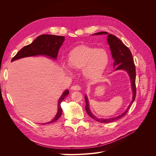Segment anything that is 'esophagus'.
<instances>
[{"label":"esophagus","instance_id":"34e87169","mask_svg":"<svg viewBox=\"0 0 156 156\" xmlns=\"http://www.w3.org/2000/svg\"><path fill=\"white\" fill-rule=\"evenodd\" d=\"M72 90H81V87L78 85H74L73 87H72Z\"/></svg>","mask_w":156,"mask_h":156}]
</instances>
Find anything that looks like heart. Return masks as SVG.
Here are the masks:
<instances>
[{
	"label": "heart",
	"instance_id": "obj_1",
	"mask_svg": "<svg viewBox=\"0 0 156 156\" xmlns=\"http://www.w3.org/2000/svg\"><path fill=\"white\" fill-rule=\"evenodd\" d=\"M109 62V54L105 48L79 45L70 51L68 55L69 66L75 70H82L88 79L99 78L105 70ZM66 71L70 72L67 66L64 65Z\"/></svg>",
	"mask_w": 156,
	"mask_h": 156
}]
</instances>
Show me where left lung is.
Listing matches in <instances>:
<instances>
[{
  "label": "left lung",
  "instance_id": "obj_1",
  "mask_svg": "<svg viewBox=\"0 0 156 156\" xmlns=\"http://www.w3.org/2000/svg\"><path fill=\"white\" fill-rule=\"evenodd\" d=\"M108 35L107 41L108 43L110 46V49L111 51L112 57L114 59L113 66L115 68L114 71L117 70H124L127 72L130 78L131 87L132 90V100L131 103L128 105L127 109L125 112H122L120 115H118L116 117H114L111 118L103 119V118H98L94 116L90 109L88 99L87 95H85V99L86 102L85 109L87 114L95 121L100 122H110L116 121L126 115L128 110L130 108V106L133 102L135 97H136V86H135V79H136V71H135V66L134 64V61L132 57V54L131 53L129 49L122 43V41L119 39L116 36L108 34V32L102 31L97 32L93 34V35Z\"/></svg>",
  "mask_w": 156,
  "mask_h": 156
}]
</instances>
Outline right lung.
<instances>
[{"instance_id":"add662e5","label":"right lung","mask_w":156,"mask_h":156,"mask_svg":"<svg viewBox=\"0 0 156 156\" xmlns=\"http://www.w3.org/2000/svg\"><path fill=\"white\" fill-rule=\"evenodd\" d=\"M65 37L63 36L53 35H40L31 44L22 48L12 59L11 62L23 57L36 55H45L49 58L56 60L59 48L62 46ZM68 94L69 90H66L59 99L58 108H57L58 109L55 116L51 121L45 123H42L43 125L55 122L61 117L62 112L61 104Z\"/></svg>"}]
</instances>
